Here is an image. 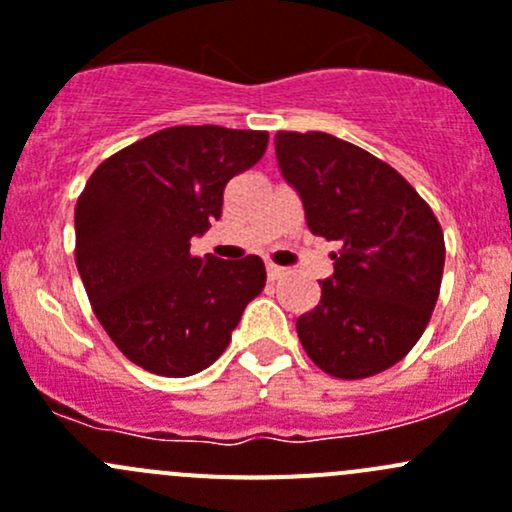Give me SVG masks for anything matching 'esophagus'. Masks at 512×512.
I'll list each match as a JSON object with an SVG mask.
<instances>
[{
	"instance_id": "34e87169",
	"label": "esophagus",
	"mask_w": 512,
	"mask_h": 512,
	"mask_svg": "<svg viewBox=\"0 0 512 512\" xmlns=\"http://www.w3.org/2000/svg\"><path fill=\"white\" fill-rule=\"evenodd\" d=\"M285 267H280V265H275V262H267V277H270V280H280L282 275H285Z\"/></svg>"
}]
</instances>
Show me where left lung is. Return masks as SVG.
Here are the masks:
<instances>
[{
  "mask_svg": "<svg viewBox=\"0 0 512 512\" xmlns=\"http://www.w3.org/2000/svg\"><path fill=\"white\" fill-rule=\"evenodd\" d=\"M275 151L309 230L339 242L319 304L297 319L299 342L329 376L381 374L428 327L446 262L441 225L399 170L354 143L277 131Z\"/></svg>",
  "mask_w": 512,
  "mask_h": 512,
  "instance_id": "obj_1",
  "label": "left lung"
}]
</instances>
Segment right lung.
I'll list each match as a JSON object with an SVG mask.
<instances>
[{
	"instance_id": "add662e5",
	"label": "right lung",
	"mask_w": 512,
	"mask_h": 512,
	"mask_svg": "<svg viewBox=\"0 0 512 512\" xmlns=\"http://www.w3.org/2000/svg\"><path fill=\"white\" fill-rule=\"evenodd\" d=\"M267 131L173 126L121 148L86 180L74 210L76 267L96 319L126 359L190 376L225 352L265 287L257 255H190L223 213L230 178L252 168Z\"/></svg>"
}]
</instances>
